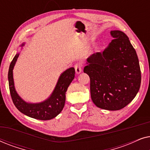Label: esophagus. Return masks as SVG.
<instances>
[{
	"instance_id": "obj_1",
	"label": "esophagus",
	"mask_w": 150,
	"mask_h": 150,
	"mask_svg": "<svg viewBox=\"0 0 150 150\" xmlns=\"http://www.w3.org/2000/svg\"><path fill=\"white\" fill-rule=\"evenodd\" d=\"M74 68H75V71L76 74H79L80 73H81L82 71V65L81 64H76L74 65Z\"/></svg>"
}]
</instances>
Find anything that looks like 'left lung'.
<instances>
[{"label":"left lung","mask_w":150,"mask_h":150,"mask_svg":"<svg viewBox=\"0 0 150 150\" xmlns=\"http://www.w3.org/2000/svg\"><path fill=\"white\" fill-rule=\"evenodd\" d=\"M110 33L113 40L103 52L88 57L84 72L90 78L91 97L96 106L117 110L137 96L141 86V69L128 36L121 30Z\"/></svg>","instance_id":"8db88e82"}]
</instances>
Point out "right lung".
I'll use <instances>...</instances> for the list:
<instances>
[{
  "label": "right lung",
  "instance_id": "1",
  "mask_svg": "<svg viewBox=\"0 0 150 150\" xmlns=\"http://www.w3.org/2000/svg\"><path fill=\"white\" fill-rule=\"evenodd\" d=\"M24 44L25 43L22 44L21 46H24ZM19 54L20 53H17L13 57L8 72L9 91L14 105L22 113L30 117L40 120H52L58 115L64 107L65 93L75 76L74 68L70 67L61 74L54 89L48 98L38 103H29L18 95L14 86L13 69Z\"/></svg>",
  "mask_w": 150,
  "mask_h": 150
}]
</instances>
